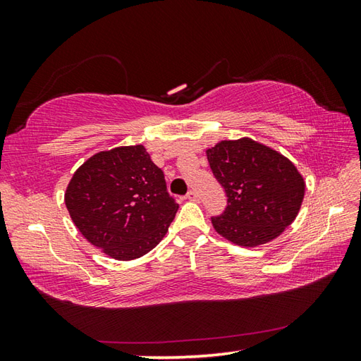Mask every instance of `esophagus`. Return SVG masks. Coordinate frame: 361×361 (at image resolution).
Returning <instances> with one entry per match:
<instances>
[{
  "label": "esophagus",
  "mask_w": 361,
  "mask_h": 361,
  "mask_svg": "<svg viewBox=\"0 0 361 361\" xmlns=\"http://www.w3.org/2000/svg\"><path fill=\"white\" fill-rule=\"evenodd\" d=\"M186 198H188V200H190V202H195V200H198V194L195 192L194 189H190L189 192L186 194Z\"/></svg>",
  "instance_id": "34e87169"
}]
</instances>
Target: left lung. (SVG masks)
Instances as JSON below:
<instances>
[{
  "mask_svg": "<svg viewBox=\"0 0 361 361\" xmlns=\"http://www.w3.org/2000/svg\"><path fill=\"white\" fill-rule=\"evenodd\" d=\"M211 171L228 197L211 217L216 231L242 247L276 239L298 216L305 183L295 164L250 137L221 141L206 150Z\"/></svg>",
  "mask_w": 361,
  "mask_h": 361,
  "instance_id": "8db88e82",
  "label": "left lung"
}]
</instances>
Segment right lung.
Wrapping results in <instances>:
<instances>
[{"label": "right lung", "mask_w": 361, "mask_h": 361, "mask_svg": "<svg viewBox=\"0 0 361 361\" xmlns=\"http://www.w3.org/2000/svg\"><path fill=\"white\" fill-rule=\"evenodd\" d=\"M65 204L85 239L118 260L144 256L167 233L178 203L144 145L99 152L70 181Z\"/></svg>", "instance_id": "obj_1"}]
</instances>
